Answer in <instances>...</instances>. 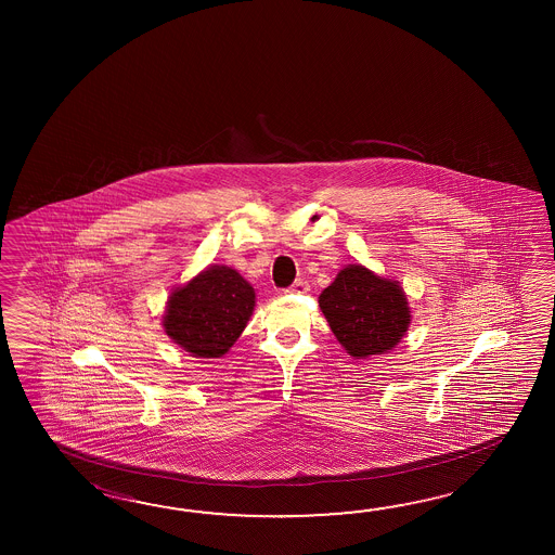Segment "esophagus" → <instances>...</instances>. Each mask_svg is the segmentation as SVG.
<instances>
[{"label":"esophagus","instance_id":"34e87169","mask_svg":"<svg viewBox=\"0 0 555 555\" xmlns=\"http://www.w3.org/2000/svg\"><path fill=\"white\" fill-rule=\"evenodd\" d=\"M301 289V283H294V285H289L287 289H285V294H295V292H299Z\"/></svg>","mask_w":555,"mask_h":555}]
</instances>
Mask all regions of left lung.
<instances>
[{
	"label": "left lung",
	"instance_id": "left-lung-1",
	"mask_svg": "<svg viewBox=\"0 0 555 555\" xmlns=\"http://www.w3.org/2000/svg\"><path fill=\"white\" fill-rule=\"evenodd\" d=\"M319 307L337 341L354 359L389 353L411 325V307L399 282L361 263L337 273L319 295Z\"/></svg>",
	"mask_w": 555,
	"mask_h": 555
}]
</instances>
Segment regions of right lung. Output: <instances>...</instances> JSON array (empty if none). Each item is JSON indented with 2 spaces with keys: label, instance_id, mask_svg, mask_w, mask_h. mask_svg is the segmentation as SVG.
Here are the masks:
<instances>
[{
  "label": "right lung",
  "instance_id": "right-lung-1",
  "mask_svg": "<svg viewBox=\"0 0 555 555\" xmlns=\"http://www.w3.org/2000/svg\"><path fill=\"white\" fill-rule=\"evenodd\" d=\"M254 306L256 292L236 270L210 266L170 294L163 327L192 357H222L246 330Z\"/></svg>",
  "mask_w": 555,
  "mask_h": 555
}]
</instances>
